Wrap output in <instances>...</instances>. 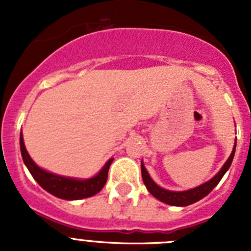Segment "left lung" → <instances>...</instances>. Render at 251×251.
Here are the masks:
<instances>
[{
    "label": "left lung",
    "instance_id": "left-lung-1",
    "mask_svg": "<svg viewBox=\"0 0 251 251\" xmlns=\"http://www.w3.org/2000/svg\"><path fill=\"white\" fill-rule=\"evenodd\" d=\"M235 148H236V143H235L234 148H232V152L231 154H230V157L227 158V161L225 162V165L223 166V168L217 172L216 176L212 177V178L210 179V181H207V182L197 186V187L195 188H191V190H187V191H168V190L159 187V186L151 178L147 170H146L145 165H143V162L141 163L142 178H143V182H145L148 191L151 192L152 196L156 197L157 200L172 206H188L191 205V203L197 202V201L203 199L205 196H207V195L216 187L217 183L220 182V179L223 178L224 175L226 174V171L229 170V167L231 166V162L232 159H234L235 154Z\"/></svg>",
    "mask_w": 251,
    "mask_h": 251
}]
</instances>
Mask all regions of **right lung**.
Returning a JSON list of instances; mask_svg holds the SVG:
<instances>
[{
  "instance_id": "add662e5",
  "label": "right lung",
  "mask_w": 251,
  "mask_h": 251,
  "mask_svg": "<svg viewBox=\"0 0 251 251\" xmlns=\"http://www.w3.org/2000/svg\"><path fill=\"white\" fill-rule=\"evenodd\" d=\"M20 148H21V156L24 159V163L28 168L32 177L36 179V182L44 190H46L54 196L59 197V199H63V200H80V199H86V197L94 196V195L98 194L105 185L106 178H108V171H109V167L113 162V158H110L104 165L100 172L92 178L76 179L54 175L40 168L28 156L25 143H24V138H22V133H20Z\"/></svg>"
}]
</instances>
